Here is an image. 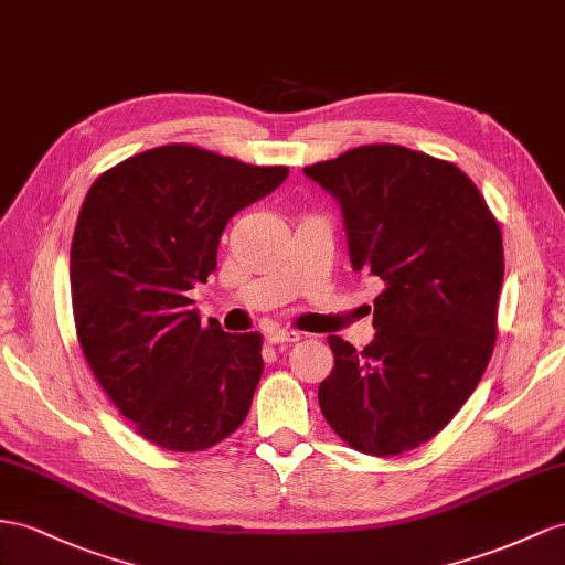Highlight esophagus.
<instances>
[{
  "mask_svg": "<svg viewBox=\"0 0 565 565\" xmlns=\"http://www.w3.org/2000/svg\"><path fill=\"white\" fill-rule=\"evenodd\" d=\"M302 337L298 334V331H288V329H271L267 331V341L269 343H294V341H300Z\"/></svg>",
  "mask_w": 565,
  "mask_h": 565,
  "instance_id": "esophagus-1",
  "label": "esophagus"
}]
</instances>
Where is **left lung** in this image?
<instances>
[{
  "label": "left lung",
  "instance_id": "1",
  "mask_svg": "<svg viewBox=\"0 0 565 565\" xmlns=\"http://www.w3.org/2000/svg\"><path fill=\"white\" fill-rule=\"evenodd\" d=\"M343 214L351 267L384 281L374 341L329 337L320 408L355 451L398 456L454 420L497 341L501 228L456 164L401 145H363L302 169Z\"/></svg>",
  "mask_w": 565,
  "mask_h": 565
}]
</instances>
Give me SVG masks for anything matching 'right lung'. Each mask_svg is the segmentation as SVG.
<instances>
[{"label":"right lung","instance_id":"right-lung-1","mask_svg":"<svg viewBox=\"0 0 565 565\" xmlns=\"http://www.w3.org/2000/svg\"><path fill=\"white\" fill-rule=\"evenodd\" d=\"M162 145L124 159L93 185L71 243V300L85 360L142 439L202 451L234 434L263 377V337L200 322L188 291L216 269L231 216L286 181Z\"/></svg>","mask_w":565,"mask_h":565}]
</instances>
